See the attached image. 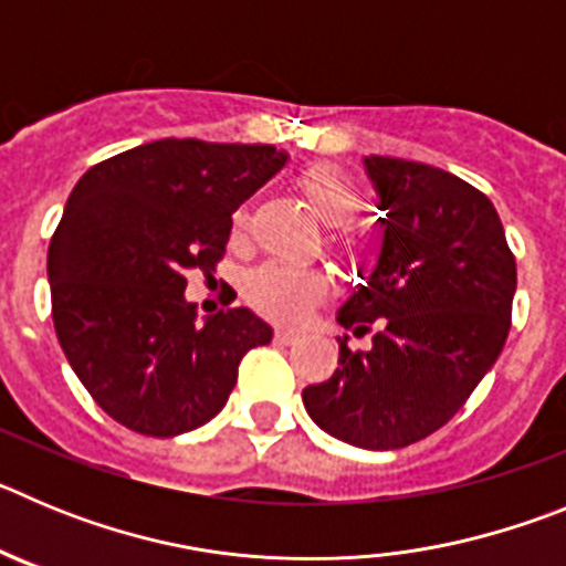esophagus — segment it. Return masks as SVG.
<instances>
[{
	"label": "esophagus",
	"instance_id": "34e87169",
	"mask_svg": "<svg viewBox=\"0 0 566 566\" xmlns=\"http://www.w3.org/2000/svg\"><path fill=\"white\" fill-rule=\"evenodd\" d=\"M297 337H300V332H294V328H277V332H274V339L283 345L297 343Z\"/></svg>",
	"mask_w": 566,
	"mask_h": 566
}]
</instances>
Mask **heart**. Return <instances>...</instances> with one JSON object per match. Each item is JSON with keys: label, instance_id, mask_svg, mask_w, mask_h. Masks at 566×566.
<instances>
[{"label": "heart", "instance_id": "heart-1", "mask_svg": "<svg viewBox=\"0 0 566 566\" xmlns=\"http://www.w3.org/2000/svg\"><path fill=\"white\" fill-rule=\"evenodd\" d=\"M297 187L326 227H343L357 214L359 189L357 184L337 167L319 164L300 172ZM247 227V214H234V232ZM328 294V280L306 266H286V263H269L258 269L247 283V297L254 308L269 314L272 319L294 323L306 317L308 308L317 306Z\"/></svg>", "mask_w": 566, "mask_h": 566}]
</instances>
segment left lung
I'll use <instances>...</instances> for the list:
<instances>
[{"mask_svg":"<svg viewBox=\"0 0 566 566\" xmlns=\"http://www.w3.org/2000/svg\"><path fill=\"white\" fill-rule=\"evenodd\" d=\"M382 247L337 312L368 352L337 337L339 368L303 391L339 442L394 451L439 431L493 368L510 332L516 260L488 195L431 164L365 155Z\"/></svg>","mask_w":566,"mask_h":566,"instance_id":"1","label":"left lung"}]
</instances>
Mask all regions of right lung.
Here are the masks:
<instances>
[{"instance_id": "obj_1", "label": "right lung", "mask_w": 566, "mask_h": 566, "mask_svg": "<svg viewBox=\"0 0 566 566\" xmlns=\"http://www.w3.org/2000/svg\"><path fill=\"white\" fill-rule=\"evenodd\" d=\"M289 155L161 138L78 178L48 249L53 326L90 397L124 428L178 437L227 405L243 354L272 343L249 308L198 323L189 269L212 274L232 212Z\"/></svg>"}]
</instances>
